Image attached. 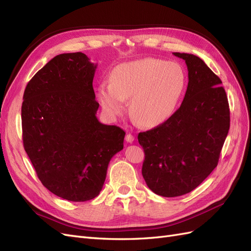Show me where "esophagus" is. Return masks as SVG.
Returning <instances> with one entry per match:
<instances>
[{"instance_id":"esophagus-1","label":"esophagus","mask_w":251,"mask_h":251,"mask_svg":"<svg viewBox=\"0 0 251 251\" xmlns=\"http://www.w3.org/2000/svg\"><path fill=\"white\" fill-rule=\"evenodd\" d=\"M134 140H135V137H134V135H132L131 133H128V134L126 135V142L132 143Z\"/></svg>"}]
</instances>
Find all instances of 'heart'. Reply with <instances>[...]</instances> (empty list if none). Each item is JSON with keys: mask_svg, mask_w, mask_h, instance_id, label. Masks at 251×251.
I'll list each match as a JSON object with an SVG mask.
<instances>
[{"mask_svg": "<svg viewBox=\"0 0 251 251\" xmlns=\"http://www.w3.org/2000/svg\"><path fill=\"white\" fill-rule=\"evenodd\" d=\"M186 88L181 65L158 58H143L114 68L110 82L97 88V98L107 116L115 119L126 111L143 127L166 123L176 112Z\"/></svg>", "mask_w": 251, "mask_h": 251, "instance_id": "1", "label": "heart"}]
</instances>
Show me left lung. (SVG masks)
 Segmentation results:
<instances>
[{"label":"left lung","instance_id":"obj_1","mask_svg":"<svg viewBox=\"0 0 251 251\" xmlns=\"http://www.w3.org/2000/svg\"><path fill=\"white\" fill-rule=\"evenodd\" d=\"M173 54L187 66L184 100L166 123L138 134L146 155V183L155 194L169 198L191 193L216 169L230 126L221 79L200 57Z\"/></svg>","mask_w":251,"mask_h":251}]
</instances>
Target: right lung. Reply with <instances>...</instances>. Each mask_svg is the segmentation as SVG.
Instances as JSON below:
<instances>
[{
    "label": "right lung",
    "instance_id": "obj_1",
    "mask_svg": "<svg viewBox=\"0 0 251 251\" xmlns=\"http://www.w3.org/2000/svg\"><path fill=\"white\" fill-rule=\"evenodd\" d=\"M97 65L81 52L56 55L28 82L22 104L24 149L43 185L83 202L100 195L125 131L100 123L93 78Z\"/></svg>",
    "mask_w": 251,
    "mask_h": 251
}]
</instances>
